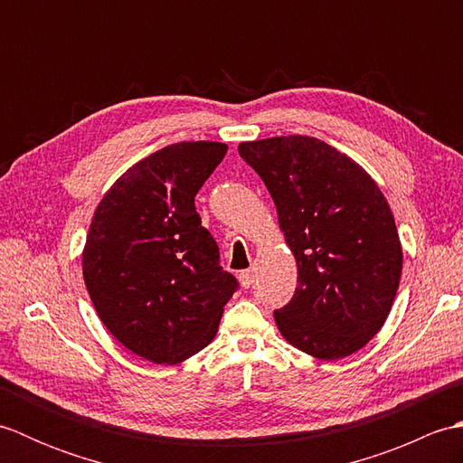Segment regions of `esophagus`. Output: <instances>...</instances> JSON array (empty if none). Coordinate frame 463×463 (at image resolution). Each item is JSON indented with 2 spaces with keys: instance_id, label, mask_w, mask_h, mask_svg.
<instances>
[{
  "instance_id": "esophagus-1",
  "label": "esophagus",
  "mask_w": 463,
  "mask_h": 463,
  "mask_svg": "<svg viewBox=\"0 0 463 463\" xmlns=\"http://www.w3.org/2000/svg\"><path fill=\"white\" fill-rule=\"evenodd\" d=\"M239 280H241V287H242V288H250V284L254 282L252 270H242V272L239 274Z\"/></svg>"
}]
</instances>
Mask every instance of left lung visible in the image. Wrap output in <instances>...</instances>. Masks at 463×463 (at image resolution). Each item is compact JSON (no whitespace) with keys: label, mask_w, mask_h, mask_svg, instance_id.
I'll use <instances>...</instances> for the list:
<instances>
[{"label":"left lung","mask_w":463,"mask_h":463,"mask_svg":"<svg viewBox=\"0 0 463 463\" xmlns=\"http://www.w3.org/2000/svg\"><path fill=\"white\" fill-rule=\"evenodd\" d=\"M277 204L298 264L292 300L274 312L294 348L320 360L350 356L386 322L402 277V244L380 186L317 137L239 145Z\"/></svg>","instance_id":"1"}]
</instances>
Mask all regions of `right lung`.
<instances>
[{"mask_svg":"<svg viewBox=\"0 0 463 463\" xmlns=\"http://www.w3.org/2000/svg\"><path fill=\"white\" fill-rule=\"evenodd\" d=\"M224 143L163 146L123 173L97 204L83 279L105 328L155 364H179L211 344L239 288L201 224L194 196Z\"/></svg>","mask_w":463,"mask_h":463,"instance_id":"add662e5","label":"right lung"}]
</instances>
